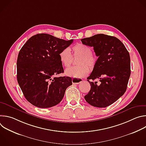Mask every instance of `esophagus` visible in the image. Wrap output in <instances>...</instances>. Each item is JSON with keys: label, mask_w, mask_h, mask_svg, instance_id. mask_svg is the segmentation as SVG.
<instances>
[{"label": "esophagus", "mask_w": 146, "mask_h": 146, "mask_svg": "<svg viewBox=\"0 0 146 146\" xmlns=\"http://www.w3.org/2000/svg\"><path fill=\"white\" fill-rule=\"evenodd\" d=\"M82 79H80V78H73L72 79V83L73 84H79L82 81Z\"/></svg>", "instance_id": "1"}]
</instances>
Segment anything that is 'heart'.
<instances>
[{"label": "heart", "mask_w": 146, "mask_h": 146, "mask_svg": "<svg viewBox=\"0 0 146 146\" xmlns=\"http://www.w3.org/2000/svg\"><path fill=\"white\" fill-rule=\"evenodd\" d=\"M73 56L78 57L76 60L77 66L70 67L65 70V74L69 77L80 78L87 76L89 69L92 70L97 63V57L93 54L91 48L82 43H77L72 48ZM59 58L65 67L70 66L72 63L73 56L69 48H65L59 53Z\"/></svg>", "instance_id": "heart-1"}]
</instances>
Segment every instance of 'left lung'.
Segmentation results:
<instances>
[{
    "label": "left lung",
    "mask_w": 146,
    "mask_h": 146,
    "mask_svg": "<svg viewBox=\"0 0 146 146\" xmlns=\"http://www.w3.org/2000/svg\"><path fill=\"white\" fill-rule=\"evenodd\" d=\"M82 44L93 47L98 58L87 78L91 90L84 96L90 105L97 108L110 106L125 92L131 75L129 54L115 37L104 34L81 39ZM98 79L91 82L90 79Z\"/></svg>",
    "instance_id": "1"
}]
</instances>
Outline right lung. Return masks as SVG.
Masks as SVG:
<instances>
[{
	"mask_svg": "<svg viewBox=\"0 0 146 146\" xmlns=\"http://www.w3.org/2000/svg\"><path fill=\"white\" fill-rule=\"evenodd\" d=\"M73 40H65L46 33L32 36L19 52L17 81L27 100L40 108L54 106L72 85L71 77H54L64 72L59 53Z\"/></svg>",
	"mask_w": 146,
	"mask_h": 146,
	"instance_id": "1",
	"label": "right lung"
}]
</instances>
